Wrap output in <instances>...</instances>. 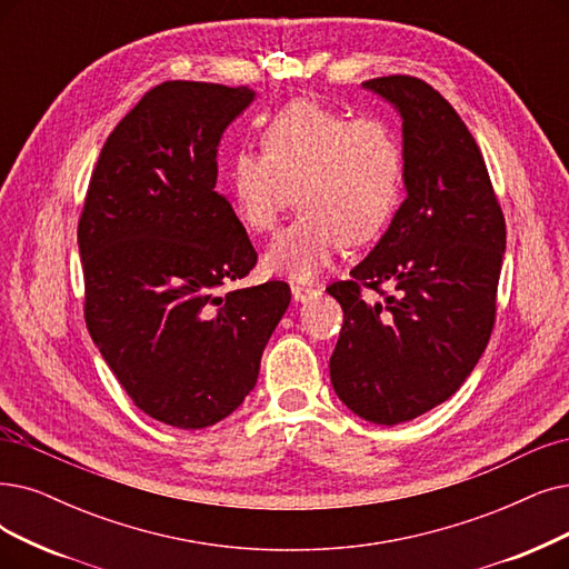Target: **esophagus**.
<instances>
[{"label": "esophagus", "mask_w": 569, "mask_h": 569, "mask_svg": "<svg viewBox=\"0 0 569 569\" xmlns=\"http://www.w3.org/2000/svg\"><path fill=\"white\" fill-rule=\"evenodd\" d=\"M312 293H317V289L312 284L291 282V297H293V301H308Z\"/></svg>", "instance_id": "obj_1"}]
</instances>
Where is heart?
Returning a JSON list of instances; mask_svg holds the SVG:
<instances>
[{"label":"heart","mask_w":569,"mask_h":569,"mask_svg":"<svg viewBox=\"0 0 569 569\" xmlns=\"http://www.w3.org/2000/svg\"><path fill=\"white\" fill-rule=\"evenodd\" d=\"M403 142L380 113L293 100L261 132V156L240 149L226 166V191L249 233H270L289 208L299 214L270 242L263 268L310 280L348 247L369 244L388 229L403 187Z\"/></svg>","instance_id":"obj_1"}]
</instances>
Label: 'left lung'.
I'll return each instance as SVG.
<instances>
[{
  "mask_svg": "<svg viewBox=\"0 0 569 569\" xmlns=\"http://www.w3.org/2000/svg\"><path fill=\"white\" fill-rule=\"evenodd\" d=\"M363 88L403 119L406 200L350 280L327 287L343 308L329 373L352 413L399 425L456 395L481 359L507 223L479 144L439 90L406 74Z\"/></svg>",
  "mask_w": 569,
  "mask_h": 569,
  "instance_id": "left-lung-1",
  "label": "left lung"
}]
</instances>
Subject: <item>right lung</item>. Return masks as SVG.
<instances>
[{
  "instance_id": "obj_1",
  "label": "right lung",
  "mask_w": 569,
  "mask_h": 569,
  "mask_svg": "<svg viewBox=\"0 0 569 569\" xmlns=\"http://www.w3.org/2000/svg\"><path fill=\"white\" fill-rule=\"evenodd\" d=\"M247 86L163 81L107 138L79 217L83 317L132 403L210 427L254 390L287 282L229 289L257 266L217 187V147Z\"/></svg>"
}]
</instances>
